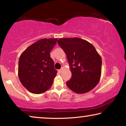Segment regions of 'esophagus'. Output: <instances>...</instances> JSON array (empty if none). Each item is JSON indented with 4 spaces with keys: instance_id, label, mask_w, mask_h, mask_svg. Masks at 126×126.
I'll use <instances>...</instances> for the list:
<instances>
[{
    "instance_id": "esophagus-1",
    "label": "esophagus",
    "mask_w": 126,
    "mask_h": 126,
    "mask_svg": "<svg viewBox=\"0 0 126 126\" xmlns=\"http://www.w3.org/2000/svg\"><path fill=\"white\" fill-rule=\"evenodd\" d=\"M63 68H62L61 69H60V70H58V72H61L62 71H63Z\"/></svg>"
}]
</instances>
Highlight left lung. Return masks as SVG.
I'll list each match as a JSON object with an SVG mask.
<instances>
[{"label": "left lung", "instance_id": "8db88e82", "mask_svg": "<svg viewBox=\"0 0 126 126\" xmlns=\"http://www.w3.org/2000/svg\"><path fill=\"white\" fill-rule=\"evenodd\" d=\"M58 44L64 51L72 77L66 82L76 94H85L99 83L101 73V56L91 43L79 38H60Z\"/></svg>", "mask_w": 126, "mask_h": 126}]
</instances>
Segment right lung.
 I'll use <instances>...</instances> for the list:
<instances>
[{
  "label": "right lung",
  "mask_w": 126,
  "mask_h": 126,
  "mask_svg": "<svg viewBox=\"0 0 126 126\" xmlns=\"http://www.w3.org/2000/svg\"><path fill=\"white\" fill-rule=\"evenodd\" d=\"M57 38H43L29 46L20 55L18 76L22 85L29 92L42 94L51 87L56 76L50 51Z\"/></svg>",
  "instance_id": "add662e5"
}]
</instances>
